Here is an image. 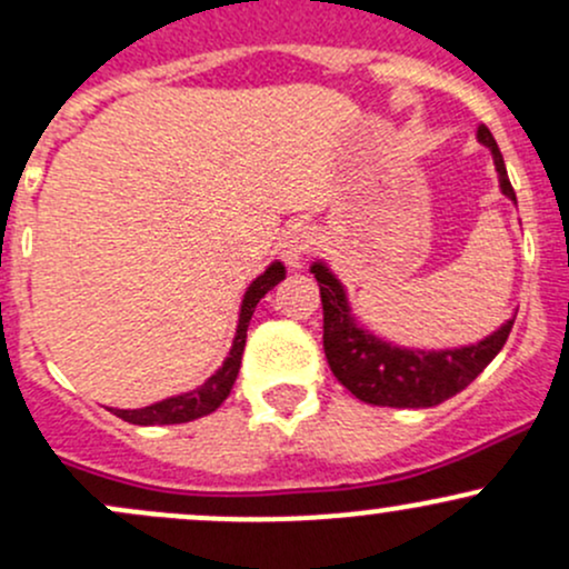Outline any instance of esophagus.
Masks as SVG:
<instances>
[{
    "mask_svg": "<svg viewBox=\"0 0 569 569\" xmlns=\"http://www.w3.org/2000/svg\"><path fill=\"white\" fill-rule=\"evenodd\" d=\"M316 242V232L310 227H305V223H297V227H291L289 232L283 234V240H280V256H283V261L289 267H302L305 261V253L313 248Z\"/></svg>",
    "mask_w": 569,
    "mask_h": 569,
    "instance_id": "esophagus-1",
    "label": "esophagus"
}]
</instances>
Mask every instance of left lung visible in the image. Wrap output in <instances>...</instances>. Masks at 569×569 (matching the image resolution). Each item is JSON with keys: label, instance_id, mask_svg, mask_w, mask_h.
Wrapping results in <instances>:
<instances>
[{"label": "left lung", "instance_id": "obj_1", "mask_svg": "<svg viewBox=\"0 0 569 569\" xmlns=\"http://www.w3.org/2000/svg\"><path fill=\"white\" fill-rule=\"evenodd\" d=\"M478 140L495 156L499 174V191L516 202V191L508 180L502 153L497 140L486 127H478ZM323 305V353L335 378L346 386L356 399L380 408H435L476 380L489 367V361L502 351L516 316L505 321L497 332L483 340L442 351H421L402 348L380 340L370 329L356 321L346 286L329 270L327 261H313Z\"/></svg>", "mask_w": 569, "mask_h": 569}]
</instances>
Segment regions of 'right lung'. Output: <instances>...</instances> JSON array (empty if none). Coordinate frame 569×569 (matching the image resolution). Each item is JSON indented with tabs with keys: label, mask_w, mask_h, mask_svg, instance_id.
I'll return each mask as SVG.
<instances>
[{
	"label": "right lung",
	"mask_w": 569,
	"mask_h": 569,
	"mask_svg": "<svg viewBox=\"0 0 569 569\" xmlns=\"http://www.w3.org/2000/svg\"><path fill=\"white\" fill-rule=\"evenodd\" d=\"M286 278V267L280 261H272L259 278L253 280L251 286L242 295V305H240V318H237V332L232 340V348H229V356L223 359V365L204 380L202 386L197 389L186 391V395H174L161 399V402L148 405V408H137V410H112L118 418L123 421L137 423V427H164V423H186L193 421V418H202L208 413H213L218 405L229 397L232 391L237 372H240V359L242 351H246V337H248V323H251V316L259 305V299L267 295V291L274 289L280 280Z\"/></svg>",
	"instance_id": "add662e5"
}]
</instances>
